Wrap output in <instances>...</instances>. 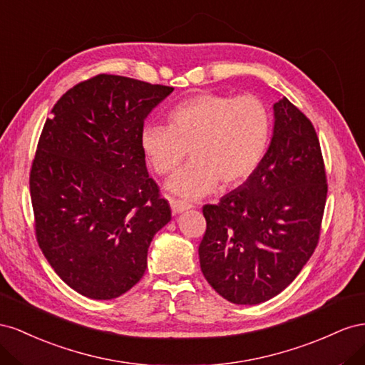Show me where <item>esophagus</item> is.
Segmentation results:
<instances>
[{
    "label": "esophagus",
    "mask_w": 365,
    "mask_h": 365,
    "mask_svg": "<svg viewBox=\"0 0 365 365\" xmlns=\"http://www.w3.org/2000/svg\"><path fill=\"white\" fill-rule=\"evenodd\" d=\"M170 205H171V210L173 214H180L186 210H191L192 205L188 202H183V200H177V199H170Z\"/></svg>",
    "instance_id": "1"
}]
</instances>
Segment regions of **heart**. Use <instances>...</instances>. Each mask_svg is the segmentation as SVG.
Returning <instances> with one entry per match:
<instances>
[{"instance_id": "obj_1", "label": "heart", "mask_w": 365, "mask_h": 365, "mask_svg": "<svg viewBox=\"0 0 365 365\" xmlns=\"http://www.w3.org/2000/svg\"><path fill=\"white\" fill-rule=\"evenodd\" d=\"M168 125L145 123L140 148L159 175L179 168L186 155L192 160L168 182V190L185 199H199L222 182L225 188L245 183L263 163L272 114L254 95L231 96L200 93L177 103Z\"/></svg>"}]
</instances>
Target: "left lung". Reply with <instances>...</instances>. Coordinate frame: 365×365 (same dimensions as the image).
Segmentation results:
<instances>
[{
	"label": "left lung",
	"mask_w": 365,
	"mask_h": 365,
	"mask_svg": "<svg viewBox=\"0 0 365 365\" xmlns=\"http://www.w3.org/2000/svg\"><path fill=\"white\" fill-rule=\"evenodd\" d=\"M263 163L220 203L205 205L200 267L218 295L259 304L292 283L319 240L327 177L312 122L287 98L274 106Z\"/></svg>",
	"instance_id": "obj_1"
}]
</instances>
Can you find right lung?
<instances>
[{"instance_id": "add662e5", "label": "right lung", "mask_w": 365, "mask_h": 365, "mask_svg": "<svg viewBox=\"0 0 365 365\" xmlns=\"http://www.w3.org/2000/svg\"><path fill=\"white\" fill-rule=\"evenodd\" d=\"M173 87L98 75L51 108L30 170L38 245L59 278L91 299L130 290L147 269L168 200L145 165L140 130Z\"/></svg>"}]
</instances>
